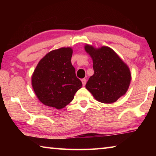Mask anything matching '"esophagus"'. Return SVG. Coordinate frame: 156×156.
I'll use <instances>...</instances> for the list:
<instances>
[{"label": "esophagus", "instance_id": "obj_1", "mask_svg": "<svg viewBox=\"0 0 156 156\" xmlns=\"http://www.w3.org/2000/svg\"><path fill=\"white\" fill-rule=\"evenodd\" d=\"M81 81H82V83H83V86H84L86 84V79L85 78H83L81 80Z\"/></svg>", "mask_w": 156, "mask_h": 156}]
</instances>
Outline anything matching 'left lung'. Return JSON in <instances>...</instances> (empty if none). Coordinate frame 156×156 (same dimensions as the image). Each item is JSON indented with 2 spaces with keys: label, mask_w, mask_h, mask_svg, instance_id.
<instances>
[{
  "label": "left lung",
  "mask_w": 156,
  "mask_h": 156,
  "mask_svg": "<svg viewBox=\"0 0 156 156\" xmlns=\"http://www.w3.org/2000/svg\"><path fill=\"white\" fill-rule=\"evenodd\" d=\"M84 49L93 60L94 70L85 85L87 89L100 102H115L126 94L130 84L131 76L128 66L109 47L94 48L86 44Z\"/></svg>",
  "instance_id": "8db88e82"
}]
</instances>
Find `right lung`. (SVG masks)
<instances>
[{
    "instance_id": "1",
    "label": "right lung",
    "mask_w": 156,
    "mask_h": 156,
    "mask_svg": "<svg viewBox=\"0 0 156 156\" xmlns=\"http://www.w3.org/2000/svg\"><path fill=\"white\" fill-rule=\"evenodd\" d=\"M72 53L71 47L53 50L37 65L31 84L37 98L44 105L62 109L83 86L71 62Z\"/></svg>"
}]
</instances>
